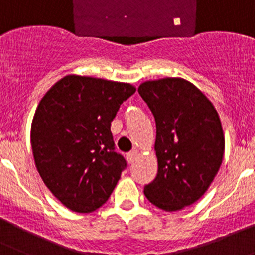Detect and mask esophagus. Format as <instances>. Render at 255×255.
Returning <instances> with one entry per match:
<instances>
[{"instance_id":"esophagus-1","label":"esophagus","mask_w":255,"mask_h":255,"mask_svg":"<svg viewBox=\"0 0 255 255\" xmlns=\"http://www.w3.org/2000/svg\"><path fill=\"white\" fill-rule=\"evenodd\" d=\"M138 156H139V151H138V149H133V151H130L129 153L127 154L128 162L133 163L135 160H137V157H138Z\"/></svg>"}]
</instances>
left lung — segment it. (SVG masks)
Returning a JSON list of instances; mask_svg holds the SVG:
<instances>
[{"mask_svg": "<svg viewBox=\"0 0 255 255\" xmlns=\"http://www.w3.org/2000/svg\"><path fill=\"white\" fill-rule=\"evenodd\" d=\"M138 93L156 121L158 171L144 195L162 210H182L218 175L225 149L220 117L208 97L182 78L147 80Z\"/></svg>", "mask_w": 255, "mask_h": 255, "instance_id": "8db88e82", "label": "left lung"}]
</instances>
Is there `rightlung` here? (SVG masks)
<instances>
[{"label":"right lung","instance_id":"1","mask_svg":"<svg viewBox=\"0 0 255 255\" xmlns=\"http://www.w3.org/2000/svg\"><path fill=\"white\" fill-rule=\"evenodd\" d=\"M134 92L129 83L71 74L40 101L31 123L35 166L70 210H97L118 184L126 161L114 152L111 123Z\"/></svg>","mask_w":255,"mask_h":255}]
</instances>
